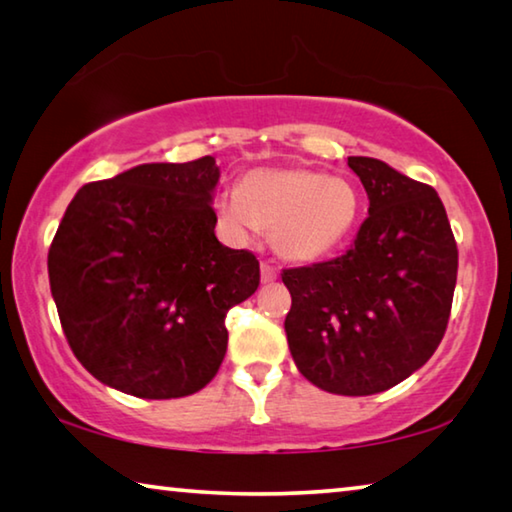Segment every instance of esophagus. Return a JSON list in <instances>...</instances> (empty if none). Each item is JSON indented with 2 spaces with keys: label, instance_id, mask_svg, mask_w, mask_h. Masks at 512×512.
Segmentation results:
<instances>
[{
  "label": "esophagus",
  "instance_id": "obj_1",
  "mask_svg": "<svg viewBox=\"0 0 512 512\" xmlns=\"http://www.w3.org/2000/svg\"><path fill=\"white\" fill-rule=\"evenodd\" d=\"M259 271H262V282H264V284L277 280V268H275L273 264L262 262V266H259Z\"/></svg>",
  "mask_w": 512,
  "mask_h": 512
}]
</instances>
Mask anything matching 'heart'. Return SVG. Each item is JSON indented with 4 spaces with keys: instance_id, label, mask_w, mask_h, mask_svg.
Here are the masks:
<instances>
[{
    "instance_id": "obj_1",
    "label": "heart",
    "mask_w": 512,
    "mask_h": 512,
    "mask_svg": "<svg viewBox=\"0 0 512 512\" xmlns=\"http://www.w3.org/2000/svg\"><path fill=\"white\" fill-rule=\"evenodd\" d=\"M357 187L343 176L309 169H262L221 194L216 210L239 239L268 230L277 255L314 262L341 246L359 219Z\"/></svg>"
}]
</instances>
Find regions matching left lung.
<instances>
[{
  "mask_svg": "<svg viewBox=\"0 0 512 512\" xmlns=\"http://www.w3.org/2000/svg\"><path fill=\"white\" fill-rule=\"evenodd\" d=\"M368 216L341 257L284 268L291 357L311 384L375 395L400 384L443 341L458 248L436 189L375 158H348Z\"/></svg>",
  "mask_w": 512,
  "mask_h": 512,
  "instance_id": "8db88e82",
  "label": "left lung"
}]
</instances>
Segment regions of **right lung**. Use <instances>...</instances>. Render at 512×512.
Returning a JSON list of instances; mask_svg holds the SVG:
<instances>
[{
	"label": "right lung",
	"instance_id": "add662e5",
	"mask_svg": "<svg viewBox=\"0 0 512 512\" xmlns=\"http://www.w3.org/2000/svg\"><path fill=\"white\" fill-rule=\"evenodd\" d=\"M212 155L140 164L79 189L51 241V296L90 375L144 400L210 384L225 314L259 287V262L214 235Z\"/></svg>",
	"mask_w": 512,
	"mask_h": 512
}]
</instances>
